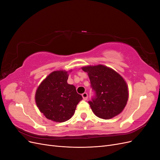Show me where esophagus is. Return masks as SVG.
<instances>
[{
  "label": "esophagus",
  "mask_w": 160,
  "mask_h": 160,
  "mask_svg": "<svg viewBox=\"0 0 160 160\" xmlns=\"http://www.w3.org/2000/svg\"><path fill=\"white\" fill-rule=\"evenodd\" d=\"M82 97H83V98L84 100H87L88 98V95L87 93H84L82 94Z\"/></svg>",
  "instance_id": "obj_1"
}]
</instances>
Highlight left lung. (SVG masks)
<instances>
[{
	"label": "left lung",
	"instance_id": "1",
	"mask_svg": "<svg viewBox=\"0 0 160 160\" xmlns=\"http://www.w3.org/2000/svg\"><path fill=\"white\" fill-rule=\"evenodd\" d=\"M88 72L95 97L89 104L98 118L109 119L121 113L129 98L126 81L118 72L103 65L82 67Z\"/></svg>",
	"mask_w": 160,
	"mask_h": 160
}]
</instances>
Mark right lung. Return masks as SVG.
<instances>
[{"mask_svg": "<svg viewBox=\"0 0 160 160\" xmlns=\"http://www.w3.org/2000/svg\"><path fill=\"white\" fill-rule=\"evenodd\" d=\"M72 70L52 71L38 85L35 93L37 108L46 118L65 122L74 115L77 105L83 99L73 85L67 83Z\"/></svg>", "mask_w": 160, "mask_h": 160, "instance_id": "obj_1", "label": "right lung"}]
</instances>
